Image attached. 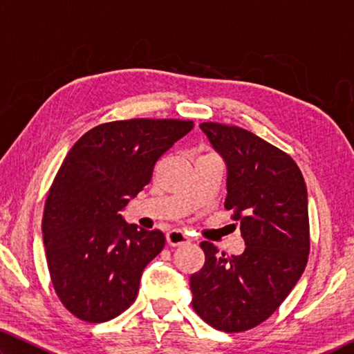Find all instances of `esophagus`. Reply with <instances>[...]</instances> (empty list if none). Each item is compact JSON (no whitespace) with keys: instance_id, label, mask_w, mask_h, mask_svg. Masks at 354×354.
Segmentation results:
<instances>
[{"instance_id":"1","label":"esophagus","mask_w":354,"mask_h":354,"mask_svg":"<svg viewBox=\"0 0 354 354\" xmlns=\"http://www.w3.org/2000/svg\"><path fill=\"white\" fill-rule=\"evenodd\" d=\"M167 242H169L171 247H179V245H187L190 242V239L181 230H171L167 232Z\"/></svg>"}]
</instances>
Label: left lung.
<instances>
[{
    "label": "left lung",
    "instance_id": "left-lung-1",
    "mask_svg": "<svg viewBox=\"0 0 354 354\" xmlns=\"http://www.w3.org/2000/svg\"><path fill=\"white\" fill-rule=\"evenodd\" d=\"M200 128L227 165L225 207L247 247L227 256L200 243L205 266L190 277L192 308L218 331L243 333L281 306L306 268L308 190L283 149L239 127L205 122Z\"/></svg>",
    "mask_w": 354,
    "mask_h": 354
}]
</instances>
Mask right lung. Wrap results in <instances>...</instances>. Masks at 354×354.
Here are the masks:
<instances>
[{
	"label": "right lung",
	"instance_id": "right-lung-1",
	"mask_svg": "<svg viewBox=\"0 0 354 354\" xmlns=\"http://www.w3.org/2000/svg\"><path fill=\"white\" fill-rule=\"evenodd\" d=\"M192 128V120H117L87 131L65 156L41 231L56 295L80 320H112L134 303L143 268L162 251L165 236L128 225L120 211Z\"/></svg>",
	"mask_w": 354,
	"mask_h": 354
}]
</instances>
